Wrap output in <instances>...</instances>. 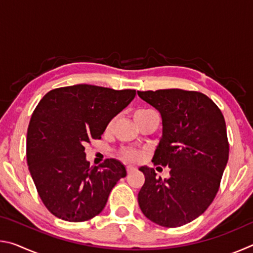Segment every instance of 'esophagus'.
Wrapping results in <instances>:
<instances>
[{
    "label": "esophagus",
    "mask_w": 253,
    "mask_h": 253,
    "mask_svg": "<svg viewBox=\"0 0 253 253\" xmlns=\"http://www.w3.org/2000/svg\"><path fill=\"white\" fill-rule=\"evenodd\" d=\"M126 169H127V173H131V172H134V170L136 169L134 166H131V165H128L127 168H126Z\"/></svg>",
    "instance_id": "obj_1"
}]
</instances>
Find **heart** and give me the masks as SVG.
I'll list each match as a JSON object with an SVG mask.
<instances>
[{
    "mask_svg": "<svg viewBox=\"0 0 253 253\" xmlns=\"http://www.w3.org/2000/svg\"><path fill=\"white\" fill-rule=\"evenodd\" d=\"M152 113H155V111H153L151 109H137L134 113V119L137 123L140 118L144 117L145 115H148ZM110 128H111V123L108 125V129H110ZM122 157L128 162H138L140 158L143 157V152L137 151V149H132V148L123 149Z\"/></svg>",
    "mask_w": 253,
    "mask_h": 253,
    "instance_id": "obj_1",
    "label": "heart"
}]
</instances>
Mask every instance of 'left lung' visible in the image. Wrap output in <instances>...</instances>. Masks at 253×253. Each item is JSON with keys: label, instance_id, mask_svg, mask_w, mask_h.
Wrapping results in <instances>:
<instances>
[{"label": "left lung", "instance_id": "obj_1", "mask_svg": "<svg viewBox=\"0 0 253 253\" xmlns=\"http://www.w3.org/2000/svg\"><path fill=\"white\" fill-rule=\"evenodd\" d=\"M137 93L162 117L154 164L170 169L169 177L162 179L154 169L139 168L145 175L139 208L147 219L165 228L190 223L215 198L229 160L223 115L198 91L162 89Z\"/></svg>", "mask_w": 253, "mask_h": 253}]
</instances>
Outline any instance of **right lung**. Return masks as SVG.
<instances>
[{
	"label": "right lung",
	"mask_w": 253,
	"mask_h": 253,
	"mask_svg": "<svg viewBox=\"0 0 253 253\" xmlns=\"http://www.w3.org/2000/svg\"><path fill=\"white\" fill-rule=\"evenodd\" d=\"M135 95L131 89L75 84L53 89L38 104L28 128L27 161L38 193L53 215L83 222L104 210L126 169L115 158L90 166L84 145L101 138Z\"/></svg>",
	"instance_id": "obj_1"
}]
</instances>
